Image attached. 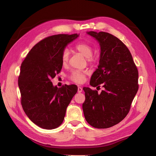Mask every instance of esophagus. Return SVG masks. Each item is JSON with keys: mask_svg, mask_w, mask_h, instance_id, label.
I'll return each mask as SVG.
<instances>
[{"mask_svg": "<svg viewBox=\"0 0 156 156\" xmlns=\"http://www.w3.org/2000/svg\"><path fill=\"white\" fill-rule=\"evenodd\" d=\"M77 91H78V92H79V93H81V92H83V88H82V87H78Z\"/></svg>", "mask_w": 156, "mask_h": 156, "instance_id": "34e87169", "label": "esophagus"}]
</instances>
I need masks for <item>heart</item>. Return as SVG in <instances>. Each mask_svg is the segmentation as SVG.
<instances>
[{"label":"heart","instance_id":"1","mask_svg":"<svg viewBox=\"0 0 156 156\" xmlns=\"http://www.w3.org/2000/svg\"><path fill=\"white\" fill-rule=\"evenodd\" d=\"M75 49L84 56H85L88 62L92 64L96 61V58L92 55V47L91 46V45L87 43V42H80V43L75 45ZM69 57V52L68 49H66L62 51V62L63 64H66L68 62ZM87 75V71L73 70L69 75V79L72 80V81L80 84L85 81Z\"/></svg>","mask_w":156,"mask_h":156}]
</instances>
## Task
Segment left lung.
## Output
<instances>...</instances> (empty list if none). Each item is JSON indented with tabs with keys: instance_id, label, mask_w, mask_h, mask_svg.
<instances>
[{
	"instance_id": "8db88e82",
	"label": "left lung",
	"mask_w": 156,
	"mask_h": 156,
	"mask_svg": "<svg viewBox=\"0 0 156 156\" xmlns=\"http://www.w3.org/2000/svg\"><path fill=\"white\" fill-rule=\"evenodd\" d=\"M100 46L99 66L91 77L93 87H104L98 94L83 88L85 101L83 103L84 118L94 127H111L123 120L129 111L138 91L139 73L131 54L125 44L109 33L87 32Z\"/></svg>"
}]
</instances>
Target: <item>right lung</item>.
Returning <instances> with one entry per match:
<instances>
[{
	"label": "right lung",
	"mask_w": 156,
	"mask_h": 156,
	"mask_svg": "<svg viewBox=\"0 0 156 156\" xmlns=\"http://www.w3.org/2000/svg\"><path fill=\"white\" fill-rule=\"evenodd\" d=\"M79 36L45 37L33 47L21 64L18 78L21 105L29 119L43 129H55L62 123L66 108L77 92L75 84L58 88L51 79L62 68V51Z\"/></svg>",
	"instance_id": "obj_1"
}]
</instances>
